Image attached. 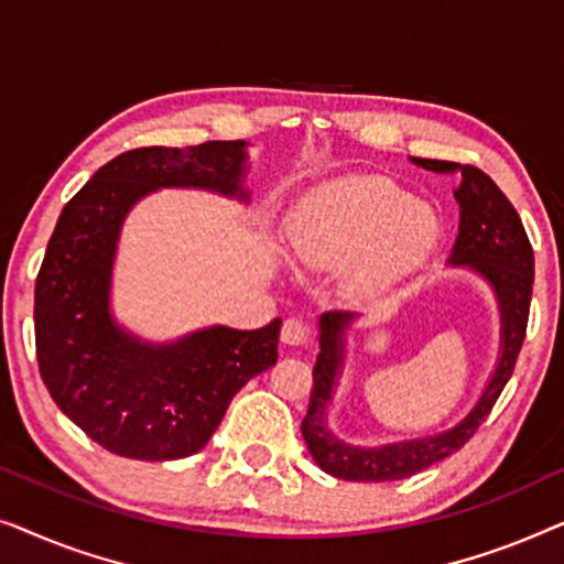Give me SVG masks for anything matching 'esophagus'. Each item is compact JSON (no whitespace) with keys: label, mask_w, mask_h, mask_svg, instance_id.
I'll return each instance as SVG.
<instances>
[{"label":"esophagus","mask_w":564,"mask_h":564,"mask_svg":"<svg viewBox=\"0 0 564 564\" xmlns=\"http://www.w3.org/2000/svg\"><path fill=\"white\" fill-rule=\"evenodd\" d=\"M280 336L288 346H303V344H307V338H311V328H307L303 321L290 318V321L282 323Z\"/></svg>","instance_id":"34e87169"}]
</instances>
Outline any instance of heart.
I'll use <instances>...</instances> for the list:
<instances>
[{
    "mask_svg": "<svg viewBox=\"0 0 564 564\" xmlns=\"http://www.w3.org/2000/svg\"><path fill=\"white\" fill-rule=\"evenodd\" d=\"M438 241V220L398 184L351 180L323 189L292 228V251L311 269L351 259V284L377 295L411 274Z\"/></svg>",
    "mask_w": 564,
    "mask_h": 564,
    "instance_id": "1",
    "label": "heart"
}]
</instances>
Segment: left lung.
<instances>
[{
	"mask_svg": "<svg viewBox=\"0 0 564 564\" xmlns=\"http://www.w3.org/2000/svg\"><path fill=\"white\" fill-rule=\"evenodd\" d=\"M415 164L431 172H462V184L454 189V197L462 207L459 236L452 251V264L469 267L480 272L496 290L500 303V318H503V334H500V359L496 375L485 388L482 398L477 400L473 413L457 426L444 434L413 438L403 444H388L380 449H361L349 446L341 438L330 434L326 423V405L330 390L336 384V375L341 369L344 328L354 318L351 313L328 311L321 315V354L313 367V390L307 415L303 419V438L311 449L315 465L323 473L338 477V480L354 482H390L403 480L436 462L452 457L459 452L503 392L506 382L511 380L516 359H519L523 336H527L531 284H534V249H531L527 230L519 213L508 203V197L498 189V184L477 166H459L452 161L436 159H413Z\"/></svg>",
	"mask_w": 564,
	"mask_h": 564,
	"instance_id": "1",
	"label": "left lung"
}]
</instances>
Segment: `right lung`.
Here are the masks:
<instances>
[{"label": "right lung", "mask_w": 564, "mask_h": 564, "mask_svg": "<svg viewBox=\"0 0 564 564\" xmlns=\"http://www.w3.org/2000/svg\"><path fill=\"white\" fill-rule=\"evenodd\" d=\"M243 145L126 151L58 215L35 280L37 369L61 411L107 452L145 462L197 454L236 392L276 361L280 318L257 330L215 326L151 346L115 326L107 305L115 243L130 207L159 187L246 199Z\"/></svg>", "instance_id": "obj_1"}]
</instances>
